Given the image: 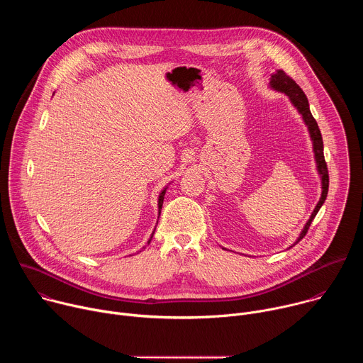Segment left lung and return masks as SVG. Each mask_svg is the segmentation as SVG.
I'll return each instance as SVG.
<instances>
[{
    "instance_id": "obj_1",
    "label": "left lung",
    "mask_w": 363,
    "mask_h": 363,
    "mask_svg": "<svg viewBox=\"0 0 363 363\" xmlns=\"http://www.w3.org/2000/svg\"><path fill=\"white\" fill-rule=\"evenodd\" d=\"M269 86L276 90V91H281L284 94L289 96L291 105L297 109V112L300 113L304 125L307 126V130H308V135H310V139H312V145H313V153H315V161H316V169L320 175V181H322V195H320V199L318 202V205L315 206V210L312 213V216H310V218L307 220V223L304 224L300 235L297 237L296 242L297 244L307 233L310 224H312V221L315 220L316 214L319 213V210L322 208V205L328 196V191H329V174H328V165L325 162V155H323V139H322V133H320V129L318 126V122L315 121V118L312 116V112H310V108H308V100L306 97V94L303 93V90L300 89V86L291 79L289 77L283 70H276V73L272 74L270 77V83ZM293 244V245H294ZM290 245V247H293ZM289 247V248H290Z\"/></svg>"
}]
</instances>
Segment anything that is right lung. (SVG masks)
Returning <instances> with one entry per match:
<instances>
[{"label":"right lung","instance_id":"right-lung-1","mask_svg":"<svg viewBox=\"0 0 363 363\" xmlns=\"http://www.w3.org/2000/svg\"><path fill=\"white\" fill-rule=\"evenodd\" d=\"M167 189H168V186H165L162 191H161V194H160V196H158V211H160V216H161V210H162V203H164V196H165V192H167ZM160 218V217H158ZM153 234H155V230L152 231V234H150V238L147 240V244L150 242V240H152V237H153ZM145 248V247H143Z\"/></svg>","mask_w":363,"mask_h":363}]
</instances>
